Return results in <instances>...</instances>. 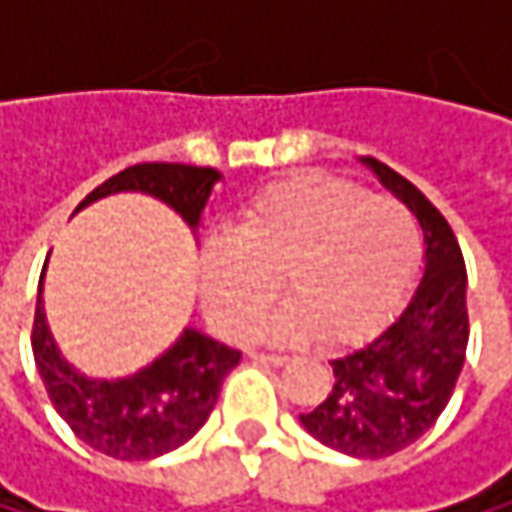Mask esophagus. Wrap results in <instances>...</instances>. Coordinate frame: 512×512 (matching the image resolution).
<instances>
[{
  "label": "esophagus",
  "instance_id": "1",
  "mask_svg": "<svg viewBox=\"0 0 512 512\" xmlns=\"http://www.w3.org/2000/svg\"><path fill=\"white\" fill-rule=\"evenodd\" d=\"M252 361L257 364H269V367H281V364H287V358L284 356H269V353H249Z\"/></svg>",
  "mask_w": 512,
  "mask_h": 512
}]
</instances>
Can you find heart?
<instances>
[{
	"label": "heart",
	"instance_id": "b5f03b06",
	"mask_svg": "<svg viewBox=\"0 0 512 512\" xmlns=\"http://www.w3.org/2000/svg\"><path fill=\"white\" fill-rule=\"evenodd\" d=\"M421 263V228L394 198L356 183L302 174L252 198L231 240L201 252V302L222 335H243L272 305L278 278L290 302L249 338L350 347L373 335L403 302Z\"/></svg>",
	"mask_w": 512,
	"mask_h": 512
}]
</instances>
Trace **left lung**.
Wrapping results in <instances>:
<instances>
[{"mask_svg":"<svg viewBox=\"0 0 512 512\" xmlns=\"http://www.w3.org/2000/svg\"><path fill=\"white\" fill-rule=\"evenodd\" d=\"M358 162L421 222L424 269L397 317L373 341L332 361L329 397L299 421L332 451L379 460L418 442L454 394L468 347V278L451 225L424 192L373 156Z\"/></svg>","mask_w":512,"mask_h":512,"instance_id":"8db88e82","label":"left lung"}]
</instances>
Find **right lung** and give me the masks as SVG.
I'll return each instance as SVG.
<instances>
[{
	"label": "right lung",
	"mask_w": 512,
	"mask_h": 512,
	"mask_svg": "<svg viewBox=\"0 0 512 512\" xmlns=\"http://www.w3.org/2000/svg\"><path fill=\"white\" fill-rule=\"evenodd\" d=\"M222 174L216 168L145 162L118 171L100 183L76 207L118 195L142 192L171 207L198 237L204 210ZM44 275L38 284L32 353L47 385L55 412L94 451L115 460H154L186 445L210 418L225 376L240 364V350H231L210 335L186 326L177 341L136 373L103 379L88 376L61 356L44 311Z\"/></svg>",
	"instance_id": "obj_1"
}]
</instances>
